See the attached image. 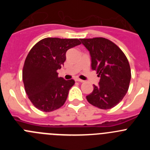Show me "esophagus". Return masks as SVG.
<instances>
[{
  "instance_id": "34e87169",
  "label": "esophagus",
  "mask_w": 150,
  "mask_h": 150,
  "mask_svg": "<svg viewBox=\"0 0 150 150\" xmlns=\"http://www.w3.org/2000/svg\"><path fill=\"white\" fill-rule=\"evenodd\" d=\"M75 80H76V81H77V82H80V83H84V80H83V79H75Z\"/></svg>"
}]
</instances>
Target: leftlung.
<instances>
[{"label": "left lung", "mask_w": 150, "mask_h": 150, "mask_svg": "<svg viewBox=\"0 0 150 150\" xmlns=\"http://www.w3.org/2000/svg\"><path fill=\"white\" fill-rule=\"evenodd\" d=\"M89 51L91 68L100 77L98 86L86 99L91 105L108 110L117 105L129 88L131 68L129 62L121 49L110 40L104 38L81 39Z\"/></svg>", "instance_id": "obj_1"}]
</instances>
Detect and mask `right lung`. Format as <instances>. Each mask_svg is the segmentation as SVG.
<instances>
[{
    "label": "right lung",
    "mask_w": 150,
    "mask_h": 150,
    "mask_svg": "<svg viewBox=\"0 0 150 150\" xmlns=\"http://www.w3.org/2000/svg\"><path fill=\"white\" fill-rule=\"evenodd\" d=\"M81 44L79 39L47 38L36 43L26 57L22 79L29 100L43 112L59 109L67 100L74 79L59 77L57 70L66 60V52Z\"/></svg>",
    "instance_id": "add662e5"
}]
</instances>
